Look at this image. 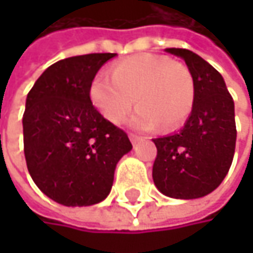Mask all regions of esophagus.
Segmentation results:
<instances>
[{
  "instance_id": "esophagus-1",
  "label": "esophagus",
  "mask_w": 253,
  "mask_h": 253,
  "mask_svg": "<svg viewBox=\"0 0 253 253\" xmlns=\"http://www.w3.org/2000/svg\"><path fill=\"white\" fill-rule=\"evenodd\" d=\"M128 137H130V140H131L133 146H136V145H137V142L140 140V137H139L137 134H133V133H130V134H128Z\"/></svg>"
}]
</instances>
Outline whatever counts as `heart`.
Masks as SVG:
<instances>
[{
    "label": "heart",
    "mask_w": 253,
    "mask_h": 253,
    "mask_svg": "<svg viewBox=\"0 0 253 253\" xmlns=\"http://www.w3.org/2000/svg\"><path fill=\"white\" fill-rule=\"evenodd\" d=\"M93 107L111 123L126 120L134 99L139 105L130 126L171 130L181 126L195 104V79L189 67L167 57L140 54L119 61L111 77L99 73L89 86Z\"/></svg>",
    "instance_id": "b5f03b06"
}]
</instances>
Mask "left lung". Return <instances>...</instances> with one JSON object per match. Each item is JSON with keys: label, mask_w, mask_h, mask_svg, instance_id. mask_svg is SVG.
I'll return each instance as SVG.
<instances>
[{"label": "left lung", "mask_w": 253, "mask_h": 253, "mask_svg": "<svg viewBox=\"0 0 253 253\" xmlns=\"http://www.w3.org/2000/svg\"><path fill=\"white\" fill-rule=\"evenodd\" d=\"M184 60L195 79L193 110L177 133L157 137L152 178L170 198L196 199L215 190L233 161L236 148L234 102L223 76L198 54L167 48Z\"/></svg>", "instance_id": "1"}]
</instances>
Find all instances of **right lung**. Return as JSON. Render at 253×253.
<instances>
[{
  "instance_id": "right-lung-1",
  "label": "right lung",
  "mask_w": 253,
  "mask_h": 253,
  "mask_svg": "<svg viewBox=\"0 0 253 253\" xmlns=\"http://www.w3.org/2000/svg\"><path fill=\"white\" fill-rule=\"evenodd\" d=\"M116 54H86L57 61L26 98L23 143L29 174L52 201L87 207L104 201L116 166L131 149L126 131L92 105L89 86Z\"/></svg>"
}]
</instances>
